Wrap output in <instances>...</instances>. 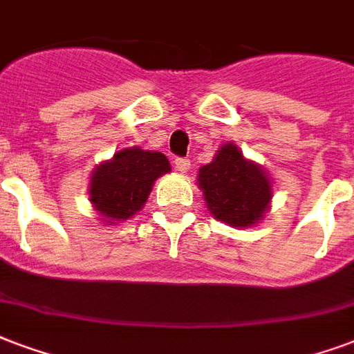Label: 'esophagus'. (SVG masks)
Here are the masks:
<instances>
[{
	"label": "esophagus",
	"instance_id": "obj_1",
	"mask_svg": "<svg viewBox=\"0 0 354 354\" xmlns=\"http://www.w3.org/2000/svg\"><path fill=\"white\" fill-rule=\"evenodd\" d=\"M174 164L175 167H177V171H180V174L188 171V167H190V160H188V158H175Z\"/></svg>",
	"mask_w": 354,
	"mask_h": 354
}]
</instances>
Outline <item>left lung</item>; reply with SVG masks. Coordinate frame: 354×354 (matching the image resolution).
I'll list each match as a JSON object with an SVG mask.
<instances>
[{
	"label": "left lung",
	"mask_w": 354,
	"mask_h": 354,
	"mask_svg": "<svg viewBox=\"0 0 354 354\" xmlns=\"http://www.w3.org/2000/svg\"><path fill=\"white\" fill-rule=\"evenodd\" d=\"M199 188L212 216L237 227L259 220L272 198L267 175L233 143L222 145L214 160L199 169Z\"/></svg>",
	"instance_id": "left-lung-1"
}]
</instances>
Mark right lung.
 I'll return each mask as SVG.
<instances>
[{
    "label": "right lung",
    "instance_id": "right-lung-1",
    "mask_svg": "<svg viewBox=\"0 0 354 354\" xmlns=\"http://www.w3.org/2000/svg\"><path fill=\"white\" fill-rule=\"evenodd\" d=\"M169 171V162L162 153L143 149H123L91 175L89 199L102 216L127 220L147 201L151 187Z\"/></svg>",
    "mask_w": 354,
    "mask_h": 354
}]
</instances>
